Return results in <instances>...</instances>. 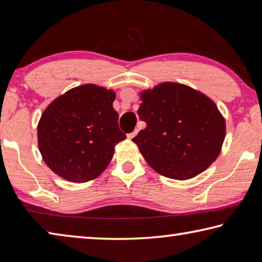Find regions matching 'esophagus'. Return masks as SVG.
I'll return each mask as SVG.
<instances>
[{"mask_svg": "<svg viewBox=\"0 0 262 262\" xmlns=\"http://www.w3.org/2000/svg\"><path fill=\"white\" fill-rule=\"evenodd\" d=\"M137 134H138V130H135L134 132H131V134H128V135H127V138H128V139L135 138V137L137 136Z\"/></svg>", "mask_w": 262, "mask_h": 262, "instance_id": "obj_1", "label": "esophagus"}]
</instances>
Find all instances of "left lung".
<instances>
[{
  "instance_id": "left-lung-1",
  "label": "left lung",
  "mask_w": 262,
  "mask_h": 262,
  "mask_svg": "<svg viewBox=\"0 0 262 262\" xmlns=\"http://www.w3.org/2000/svg\"><path fill=\"white\" fill-rule=\"evenodd\" d=\"M138 115L146 127L132 141L155 171L189 180L221 152L226 122L212 100L189 86L163 82L141 93Z\"/></svg>"
}]
</instances>
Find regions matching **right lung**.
I'll return each mask as SVG.
<instances>
[{
    "instance_id": "1",
    "label": "right lung",
    "mask_w": 262,
    "mask_h": 262,
    "mask_svg": "<svg viewBox=\"0 0 262 262\" xmlns=\"http://www.w3.org/2000/svg\"><path fill=\"white\" fill-rule=\"evenodd\" d=\"M114 100V91L89 84L68 91L46 108L38 125V144L55 173L84 183L107 168L115 146L126 138L119 130Z\"/></svg>"
}]
</instances>
